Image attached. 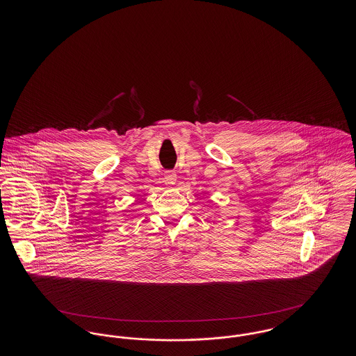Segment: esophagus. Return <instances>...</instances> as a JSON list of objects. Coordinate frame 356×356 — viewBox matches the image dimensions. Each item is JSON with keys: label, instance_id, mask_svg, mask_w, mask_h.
Here are the masks:
<instances>
[{"label": "esophagus", "instance_id": "obj_1", "mask_svg": "<svg viewBox=\"0 0 356 356\" xmlns=\"http://www.w3.org/2000/svg\"><path fill=\"white\" fill-rule=\"evenodd\" d=\"M164 179H165V183H167V184L175 186L176 181H177V175H176V172H173V170H168V172H165Z\"/></svg>", "mask_w": 356, "mask_h": 356}]
</instances>
